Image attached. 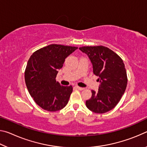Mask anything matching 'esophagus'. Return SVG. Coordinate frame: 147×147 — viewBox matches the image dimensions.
Listing matches in <instances>:
<instances>
[{
    "label": "esophagus",
    "instance_id": "obj_1",
    "mask_svg": "<svg viewBox=\"0 0 147 147\" xmlns=\"http://www.w3.org/2000/svg\"><path fill=\"white\" fill-rule=\"evenodd\" d=\"M75 88H76V89H78V90H80V91L84 90V88H81V87H79V86H76Z\"/></svg>",
    "mask_w": 147,
    "mask_h": 147
}]
</instances>
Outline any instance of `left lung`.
<instances>
[{
  "instance_id": "left-lung-1",
  "label": "left lung",
  "mask_w": 147,
  "mask_h": 147,
  "mask_svg": "<svg viewBox=\"0 0 147 147\" xmlns=\"http://www.w3.org/2000/svg\"><path fill=\"white\" fill-rule=\"evenodd\" d=\"M79 49L89 57L93 73L100 81L98 91L91 90V97L86 102L87 108L96 113L108 112L119 103L127 86L123 59L104 46L82 47Z\"/></svg>"
}]
</instances>
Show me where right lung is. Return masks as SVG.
Segmentation results:
<instances>
[{"mask_svg": "<svg viewBox=\"0 0 147 147\" xmlns=\"http://www.w3.org/2000/svg\"><path fill=\"white\" fill-rule=\"evenodd\" d=\"M77 49L52 44L30 58L24 73L26 85L36 103L45 110L56 111L67 104L73 87L61 86L56 78L65 59Z\"/></svg>", "mask_w": 147, "mask_h": 147, "instance_id": "right-lung-1", "label": "right lung"}]
</instances>
